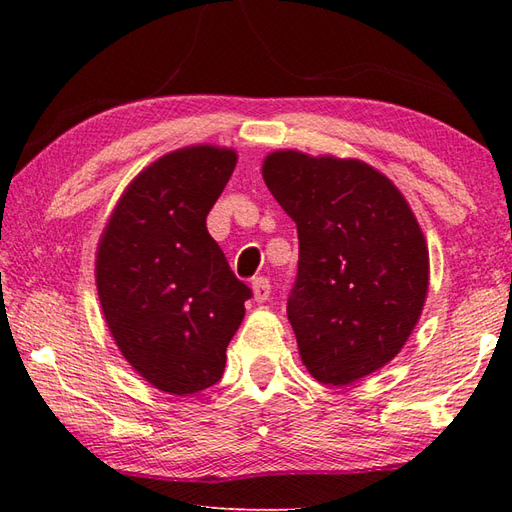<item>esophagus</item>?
Listing matches in <instances>:
<instances>
[{
  "instance_id": "1",
  "label": "esophagus",
  "mask_w": 512,
  "mask_h": 512,
  "mask_svg": "<svg viewBox=\"0 0 512 512\" xmlns=\"http://www.w3.org/2000/svg\"><path fill=\"white\" fill-rule=\"evenodd\" d=\"M270 281L266 277H257L253 279V295H255V301L257 303H264L268 297H270Z\"/></svg>"
}]
</instances>
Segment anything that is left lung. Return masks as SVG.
<instances>
[{
    "instance_id": "obj_1",
    "label": "left lung",
    "mask_w": 512,
    "mask_h": 512,
    "mask_svg": "<svg viewBox=\"0 0 512 512\" xmlns=\"http://www.w3.org/2000/svg\"><path fill=\"white\" fill-rule=\"evenodd\" d=\"M270 193L297 224L299 266L288 321L303 365L350 385L387 365L416 328L429 250L400 191L361 160L275 151Z\"/></svg>"
}]
</instances>
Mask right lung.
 <instances>
[{
  "label": "right lung",
  "mask_w": 512,
  "mask_h": 512,
  "mask_svg": "<svg viewBox=\"0 0 512 512\" xmlns=\"http://www.w3.org/2000/svg\"><path fill=\"white\" fill-rule=\"evenodd\" d=\"M235 162L233 149L211 145L162 156L129 184L96 253V288L118 350L173 396L222 378L253 297L206 231Z\"/></svg>",
  "instance_id": "add662e5"
}]
</instances>
